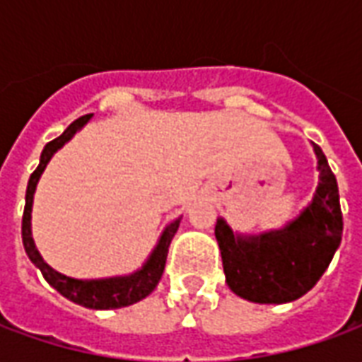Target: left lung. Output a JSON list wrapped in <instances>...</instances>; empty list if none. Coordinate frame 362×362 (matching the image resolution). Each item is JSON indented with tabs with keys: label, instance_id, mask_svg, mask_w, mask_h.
I'll use <instances>...</instances> for the list:
<instances>
[{
	"label": "left lung",
	"instance_id": "1",
	"mask_svg": "<svg viewBox=\"0 0 362 362\" xmlns=\"http://www.w3.org/2000/svg\"><path fill=\"white\" fill-rule=\"evenodd\" d=\"M318 158V186L312 202L283 228L243 235L219 217V243L228 288L250 303L283 304L310 291L339 248L343 217L339 189L326 155L312 143Z\"/></svg>",
	"mask_w": 362,
	"mask_h": 362
}]
</instances>
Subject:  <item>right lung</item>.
<instances>
[{"instance_id":"add662e5","label":"right lung","mask_w":362,"mask_h":362,"mask_svg":"<svg viewBox=\"0 0 362 362\" xmlns=\"http://www.w3.org/2000/svg\"><path fill=\"white\" fill-rule=\"evenodd\" d=\"M90 116L93 114H87V116H81L79 119H75L74 124L67 127L59 137H56L54 141L46 143L42 155H40V163L36 166L35 173L30 174V180H28L27 186L25 213H23V246H25L28 259L40 269L44 279L48 281L59 295L69 298L71 303L81 304L85 308L112 310V308H122V306L139 303L141 298H145V296L155 291L158 281L163 277V272H165L168 246H170V240H173L176 230L180 227L182 217L174 219L173 223H168L163 228V233L158 236L157 244H155V248L149 254V258L145 259V264L137 272L127 273V275H114V277H103V279H75V277H69V275L56 272L54 267H50L44 262L40 252L36 248L35 238H33V223H30L36 186H38L40 176H42L46 166L50 163V158L89 122Z\"/></svg>"}]
</instances>
